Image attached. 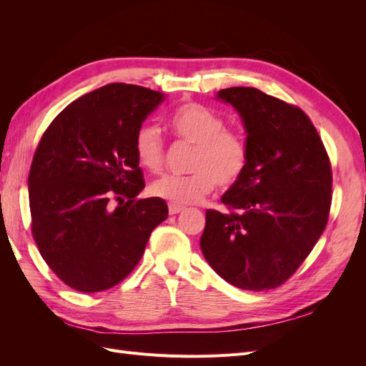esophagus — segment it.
Segmentation results:
<instances>
[{"instance_id": "34e87169", "label": "esophagus", "mask_w": 366, "mask_h": 366, "mask_svg": "<svg viewBox=\"0 0 366 366\" xmlns=\"http://www.w3.org/2000/svg\"><path fill=\"white\" fill-rule=\"evenodd\" d=\"M169 214L171 215H175V214H180L182 210H184V207L183 206H177V204H169Z\"/></svg>"}]
</instances>
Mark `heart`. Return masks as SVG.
<instances>
[{"instance_id":"b5f03b06","label":"heart","mask_w":366,"mask_h":366,"mask_svg":"<svg viewBox=\"0 0 366 366\" xmlns=\"http://www.w3.org/2000/svg\"><path fill=\"white\" fill-rule=\"evenodd\" d=\"M169 128L177 139L194 147L189 175H164L151 184V194L171 204L200 203L215 184L229 187L244 174L249 162L246 139L224 128L219 114L197 102H186L169 116ZM139 163L151 172H159L164 163L160 129L142 127L136 136Z\"/></svg>"}]
</instances>
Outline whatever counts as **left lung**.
I'll return each mask as SVG.
<instances>
[{"label":"left lung","mask_w":366,"mask_h":366,"mask_svg":"<svg viewBox=\"0 0 366 366\" xmlns=\"http://www.w3.org/2000/svg\"><path fill=\"white\" fill-rule=\"evenodd\" d=\"M246 129L247 168L221 197L230 212L206 210L200 247L221 278L270 290L297 270L327 226L331 164L301 108L252 86L219 90Z\"/></svg>","instance_id":"left-lung-1"}]
</instances>
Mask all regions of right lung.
<instances>
[{"label":"right lung","mask_w":366,"mask_h":366,"mask_svg":"<svg viewBox=\"0 0 366 366\" xmlns=\"http://www.w3.org/2000/svg\"><path fill=\"white\" fill-rule=\"evenodd\" d=\"M163 101L139 85L97 88L54 117L33 156L31 234L49 267L77 292L124 281L168 218L162 198H136L145 187L136 136Z\"/></svg>","instance_id":"right-lung-1"}]
</instances>
